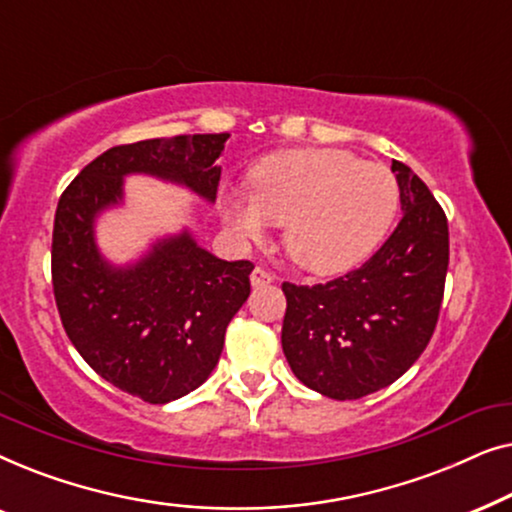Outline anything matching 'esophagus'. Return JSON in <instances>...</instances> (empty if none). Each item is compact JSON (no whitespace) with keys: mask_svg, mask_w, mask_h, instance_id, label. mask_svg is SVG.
Segmentation results:
<instances>
[{"mask_svg":"<svg viewBox=\"0 0 512 512\" xmlns=\"http://www.w3.org/2000/svg\"><path fill=\"white\" fill-rule=\"evenodd\" d=\"M272 282H275V275H272L268 268H261V265H258V268L251 272V284L254 286H268Z\"/></svg>","mask_w":512,"mask_h":512,"instance_id":"1","label":"esophagus"}]
</instances>
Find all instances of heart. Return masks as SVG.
Masks as SVG:
<instances>
[{
    "label": "heart",
    "instance_id": "1",
    "mask_svg": "<svg viewBox=\"0 0 512 512\" xmlns=\"http://www.w3.org/2000/svg\"><path fill=\"white\" fill-rule=\"evenodd\" d=\"M398 186L384 165L342 149H293L249 172V193L228 191L221 214L240 237L284 223L286 254L300 268L335 275L361 263L387 233Z\"/></svg>",
    "mask_w": 512,
    "mask_h": 512
}]
</instances>
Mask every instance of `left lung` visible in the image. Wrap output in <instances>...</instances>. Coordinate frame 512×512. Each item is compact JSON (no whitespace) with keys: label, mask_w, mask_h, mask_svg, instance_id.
<instances>
[{"label":"left lung","mask_w":512,"mask_h":512,"mask_svg":"<svg viewBox=\"0 0 512 512\" xmlns=\"http://www.w3.org/2000/svg\"><path fill=\"white\" fill-rule=\"evenodd\" d=\"M403 219L356 268L326 284H282V347L293 375L335 401L396 382L436 331L450 263L447 216L408 165L391 163Z\"/></svg>","instance_id":"obj_1"}]
</instances>
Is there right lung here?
Masks as SVG:
<instances>
[{"mask_svg":"<svg viewBox=\"0 0 512 512\" xmlns=\"http://www.w3.org/2000/svg\"><path fill=\"white\" fill-rule=\"evenodd\" d=\"M221 135L144 139L104 151L60 195L51 275L67 338L97 375L144 403H170L207 380L226 328L249 298L251 261H221L188 233L158 242L130 268L95 247L93 223L123 198L132 172L177 181L214 202Z\"/></svg>","mask_w":512,"mask_h":512,"instance_id":"obj_1","label":"right lung"}]
</instances>
